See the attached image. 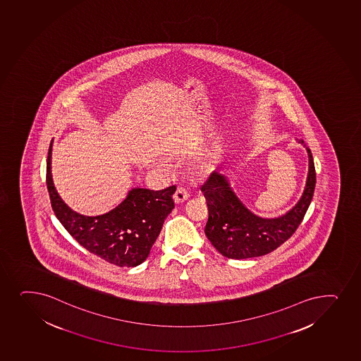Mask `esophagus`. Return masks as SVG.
<instances>
[{"mask_svg": "<svg viewBox=\"0 0 361 361\" xmlns=\"http://www.w3.org/2000/svg\"><path fill=\"white\" fill-rule=\"evenodd\" d=\"M188 197H190L188 190H187L186 188H183V187H178L176 192H175L174 202L176 204L183 203V202H186Z\"/></svg>", "mask_w": 361, "mask_h": 361, "instance_id": "1", "label": "esophagus"}]
</instances>
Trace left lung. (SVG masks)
<instances>
[{
  "label": "left lung",
  "instance_id": "left-lung-1",
  "mask_svg": "<svg viewBox=\"0 0 361 361\" xmlns=\"http://www.w3.org/2000/svg\"><path fill=\"white\" fill-rule=\"evenodd\" d=\"M304 147L308 157L304 192L298 203L283 215H255L236 195L227 175L219 171L210 175L202 187L209 209V219L204 231L221 255L231 259L260 257L274 251L294 234L311 204L316 186L312 154L308 147Z\"/></svg>",
  "mask_w": 361,
  "mask_h": 361
}]
</instances>
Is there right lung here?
Returning a JSON list of instances; mask_svg holds the SVG:
<instances>
[{"mask_svg": "<svg viewBox=\"0 0 361 361\" xmlns=\"http://www.w3.org/2000/svg\"><path fill=\"white\" fill-rule=\"evenodd\" d=\"M50 144L47 162V185L57 219L87 251L118 267H134L150 255L164 219L174 209L176 187L154 190L135 187L126 198L103 215H81L62 200L51 175Z\"/></svg>", "mask_w": 361, "mask_h": 361, "instance_id": "add662e5", "label": "right lung"}]
</instances>
